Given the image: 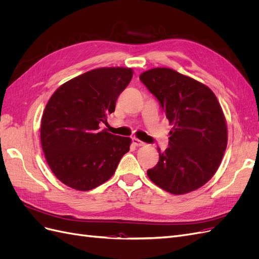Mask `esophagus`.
I'll list each match as a JSON object with an SVG mask.
<instances>
[{"label":"esophagus","mask_w":259,"mask_h":259,"mask_svg":"<svg viewBox=\"0 0 259 259\" xmlns=\"http://www.w3.org/2000/svg\"><path fill=\"white\" fill-rule=\"evenodd\" d=\"M133 145L136 146V147H140V146H145L146 144L144 142H142V140H139L138 138H133Z\"/></svg>","instance_id":"esophagus-1"}]
</instances>
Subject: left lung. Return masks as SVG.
<instances>
[{"label":"left lung","mask_w":259,"mask_h":259,"mask_svg":"<svg viewBox=\"0 0 259 259\" xmlns=\"http://www.w3.org/2000/svg\"><path fill=\"white\" fill-rule=\"evenodd\" d=\"M160 101L169 124L168 147L148 169L152 183L171 194L199 189L221 165L228 142L223 109L211 90L169 68H154L139 76Z\"/></svg>","instance_id":"8db88e82"}]
</instances>
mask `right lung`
Here are the masks:
<instances>
[{"mask_svg": "<svg viewBox=\"0 0 259 259\" xmlns=\"http://www.w3.org/2000/svg\"><path fill=\"white\" fill-rule=\"evenodd\" d=\"M132 68L91 70L62 84L50 98L41 122V145L62 184L89 191L110 179L132 140L100 130L128 85Z\"/></svg>", "mask_w": 259, "mask_h": 259, "instance_id": "add662e5", "label": "right lung"}]
</instances>
